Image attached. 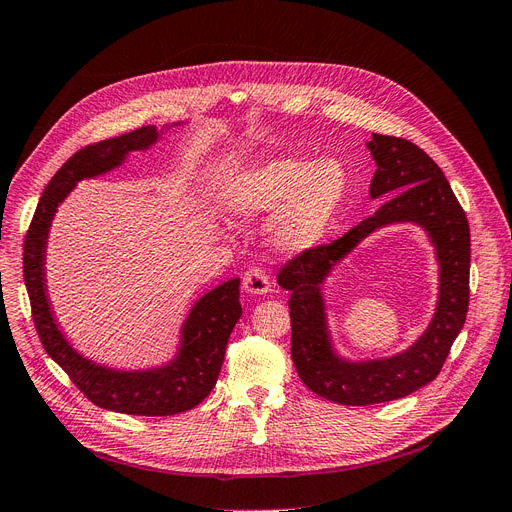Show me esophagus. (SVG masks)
I'll list each match as a JSON object with an SVG mask.
<instances>
[{
    "label": "esophagus",
    "instance_id": "esophagus-1",
    "mask_svg": "<svg viewBox=\"0 0 512 512\" xmlns=\"http://www.w3.org/2000/svg\"><path fill=\"white\" fill-rule=\"evenodd\" d=\"M242 289H244L246 295H251V297H259V295L270 293L268 274L263 272L261 268H251L242 278Z\"/></svg>",
    "mask_w": 512,
    "mask_h": 512
}]
</instances>
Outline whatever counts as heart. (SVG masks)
Listing matches in <instances>:
<instances>
[{
    "mask_svg": "<svg viewBox=\"0 0 512 512\" xmlns=\"http://www.w3.org/2000/svg\"><path fill=\"white\" fill-rule=\"evenodd\" d=\"M348 189L344 166L282 156L242 170L223 187V208L238 221L274 213L268 238L282 255L312 251L329 232Z\"/></svg>",
    "mask_w": 512,
    "mask_h": 512,
    "instance_id": "obj_1",
    "label": "heart"
}]
</instances>
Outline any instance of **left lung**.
I'll list each match as a JSON object with an SVG mask.
<instances>
[{
  "label": "left lung",
  "mask_w": 512,
  "mask_h": 512,
  "mask_svg": "<svg viewBox=\"0 0 512 512\" xmlns=\"http://www.w3.org/2000/svg\"><path fill=\"white\" fill-rule=\"evenodd\" d=\"M367 149L377 164L369 196L388 198L342 238L291 259L278 285L291 291V356L312 392L339 405H375L415 392L439 375L468 312L470 227L443 170L407 139L373 135ZM420 224L440 263V295L425 333L403 353L350 362L336 352L322 287L332 270L365 237L388 224Z\"/></svg>",
  "instance_id": "left-lung-1"
}]
</instances>
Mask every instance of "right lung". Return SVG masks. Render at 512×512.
<instances>
[{
	"instance_id": "right-lung-1",
	"label": "right lung",
	"mask_w": 512,
	"mask_h": 512,
	"mask_svg": "<svg viewBox=\"0 0 512 512\" xmlns=\"http://www.w3.org/2000/svg\"><path fill=\"white\" fill-rule=\"evenodd\" d=\"M181 124H166L162 130L143 126L73 154L46 185L25 238L23 272L37 335L48 356L88 396V401L107 411L175 415L200 405L217 384L227 339L242 316L240 280L232 278L196 299L181 325L175 356L168 363L147 369H116L92 361L71 346L54 318L46 282V249L56 208L80 181L111 173L128 160L132 151L149 149L166 130Z\"/></svg>"
}]
</instances>
